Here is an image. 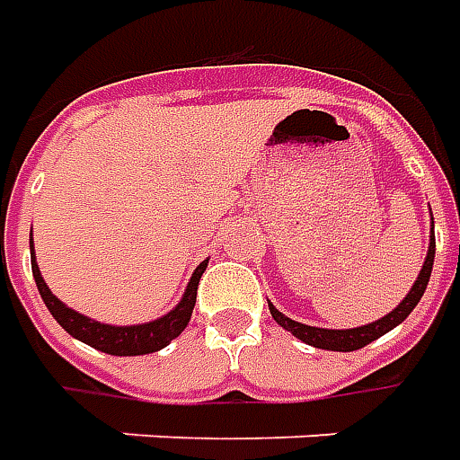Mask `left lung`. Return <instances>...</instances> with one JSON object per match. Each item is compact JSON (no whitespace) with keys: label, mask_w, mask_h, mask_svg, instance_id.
I'll return each instance as SVG.
<instances>
[{"label":"left lung","mask_w":460,"mask_h":460,"mask_svg":"<svg viewBox=\"0 0 460 460\" xmlns=\"http://www.w3.org/2000/svg\"><path fill=\"white\" fill-rule=\"evenodd\" d=\"M433 256H436V236H430V243H428V256L423 261V270L415 279L413 289L405 295L398 307L393 312H387L385 317L370 322V324H362V327H355V330H324V327H309V324H302V322L289 320L284 317L279 309L274 307L270 302V312L274 320L282 324L287 332H292L295 337H299L302 342H307L312 348L320 349H335V352H352V349H360L365 345H370L373 340L383 337L385 332H390L393 327H398L411 312L415 309V305L420 302V296L426 292L428 279H430V271H433Z\"/></svg>","instance_id":"8db88e82"}]
</instances>
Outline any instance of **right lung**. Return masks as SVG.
Listing matches in <instances>:
<instances>
[{"instance_id":"1","label":"right lung","mask_w":460,"mask_h":460,"mask_svg":"<svg viewBox=\"0 0 460 460\" xmlns=\"http://www.w3.org/2000/svg\"><path fill=\"white\" fill-rule=\"evenodd\" d=\"M30 249H32V242H30ZM206 264L208 259L201 261L193 277H190L189 287H186V295L178 302L176 309H171L168 314H164L161 320L146 322V324H128V327H115V324H102V322H95L75 312L67 305H62L58 296L49 292V287L42 279L40 274V267L34 261L32 252V274L34 282H37V289L42 295V302L47 305V309L52 312V317L62 324L65 332H70L73 337H77L80 342H85L90 348L100 349V352H108V355H120V358H130V355H148V352H158L164 349L171 340H176L186 324L190 320V312H193V305H196V292H199V279L206 271Z\"/></svg>"}]
</instances>
